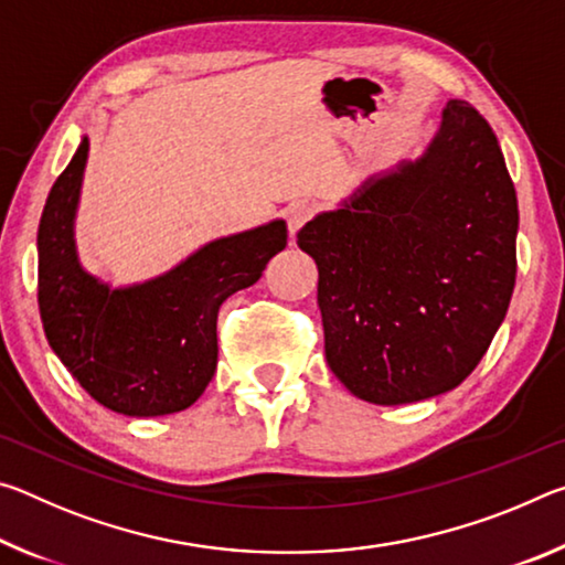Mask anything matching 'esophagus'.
Masks as SVG:
<instances>
[{"label": "esophagus", "instance_id": "34e87169", "mask_svg": "<svg viewBox=\"0 0 565 565\" xmlns=\"http://www.w3.org/2000/svg\"><path fill=\"white\" fill-rule=\"evenodd\" d=\"M313 216V206L311 204H296L289 209V234L296 236V232L309 222V218Z\"/></svg>", "mask_w": 565, "mask_h": 565}]
</instances>
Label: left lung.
<instances>
[{"label": "left lung", "mask_w": 565, "mask_h": 565, "mask_svg": "<svg viewBox=\"0 0 565 565\" xmlns=\"http://www.w3.org/2000/svg\"><path fill=\"white\" fill-rule=\"evenodd\" d=\"M515 232L499 139L451 99L424 154L369 177L296 234L319 266L323 349L341 384L379 406L461 384L509 311Z\"/></svg>", "instance_id": "obj_1"}]
</instances>
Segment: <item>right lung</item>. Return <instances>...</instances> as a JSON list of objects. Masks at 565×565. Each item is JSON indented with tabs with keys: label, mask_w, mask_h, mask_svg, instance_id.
Segmentation results:
<instances>
[{
	"label": "right lung",
	"mask_w": 565,
	"mask_h": 565,
	"mask_svg": "<svg viewBox=\"0 0 565 565\" xmlns=\"http://www.w3.org/2000/svg\"><path fill=\"white\" fill-rule=\"evenodd\" d=\"M87 157L84 137L46 196L36 234L46 341L104 408L137 418L177 414L204 394L216 371L218 306L262 279L286 246V222L214 238L167 274L114 289L76 256Z\"/></svg>",
	"instance_id": "add662e5"
}]
</instances>
